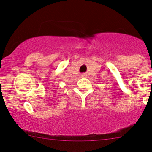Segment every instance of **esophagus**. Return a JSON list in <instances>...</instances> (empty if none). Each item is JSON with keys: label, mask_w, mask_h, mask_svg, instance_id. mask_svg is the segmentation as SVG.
I'll return each instance as SVG.
<instances>
[{"label": "esophagus", "mask_w": 152, "mask_h": 152, "mask_svg": "<svg viewBox=\"0 0 152 152\" xmlns=\"http://www.w3.org/2000/svg\"><path fill=\"white\" fill-rule=\"evenodd\" d=\"M81 76L82 77H87V75H86L85 73H83V74L81 75Z\"/></svg>", "instance_id": "obj_1"}]
</instances>
